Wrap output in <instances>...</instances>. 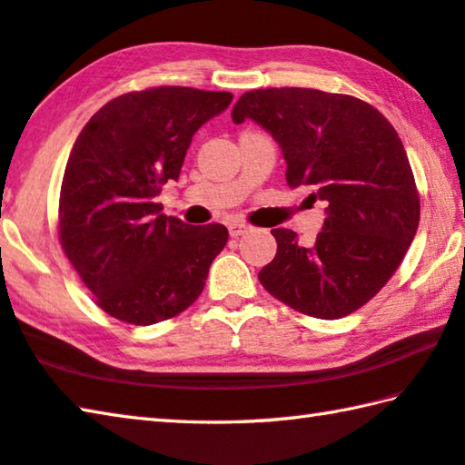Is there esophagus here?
Returning a JSON list of instances; mask_svg holds the SVG:
<instances>
[{"label": "esophagus", "mask_w": 465, "mask_h": 465, "mask_svg": "<svg viewBox=\"0 0 465 465\" xmlns=\"http://www.w3.org/2000/svg\"><path fill=\"white\" fill-rule=\"evenodd\" d=\"M227 230H230V235L232 238H238V235H243L246 232H250L252 227L248 223H242V222H233L227 225Z\"/></svg>", "instance_id": "34e87169"}]
</instances>
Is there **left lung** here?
<instances>
[{"label":"left lung","mask_w":465,"mask_h":465,"mask_svg":"<svg viewBox=\"0 0 465 465\" xmlns=\"http://www.w3.org/2000/svg\"><path fill=\"white\" fill-rule=\"evenodd\" d=\"M233 123L256 121L281 145L287 184L324 201L313 246L277 227L262 287L305 316L338 320L380 293L414 240L420 196L396 129L380 110L349 94L266 88L242 94Z\"/></svg>","instance_id":"8db88e82"}]
</instances>
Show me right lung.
I'll return each mask as SVG.
<instances>
[{"label":"right lung","mask_w":465,"mask_h":465,"mask_svg":"<svg viewBox=\"0 0 465 465\" xmlns=\"http://www.w3.org/2000/svg\"><path fill=\"white\" fill-rule=\"evenodd\" d=\"M232 98L184 85L129 92L77 135L61 183L59 242L108 316L149 326L199 299L230 233L166 217L155 196L178 178L194 133Z\"/></svg>","instance_id":"add662e5"}]
</instances>
